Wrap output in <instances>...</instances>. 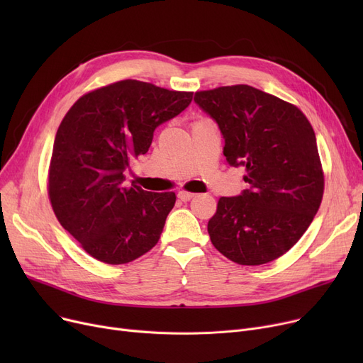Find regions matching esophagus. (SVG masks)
Masks as SVG:
<instances>
[{"instance_id":"1","label":"esophagus","mask_w":363,"mask_h":363,"mask_svg":"<svg viewBox=\"0 0 363 363\" xmlns=\"http://www.w3.org/2000/svg\"><path fill=\"white\" fill-rule=\"evenodd\" d=\"M193 197H194L193 193H186V191H179V193H178V199H179L181 201H189Z\"/></svg>"}]
</instances>
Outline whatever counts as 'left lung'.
Instances as JSON below:
<instances>
[{
	"mask_svg": "<svg viewBox=\"0 0 363 363\" xmlns=\"http://www.w3.org/2000/svg\"><path fill=\"white\" fill-rule=\"evenodd\" d=\"M196 104L219 126L223 156L245 167L249 188L220 197L207 231L238 264L256 266L289 252L320 206L323 175L315 132L293 104L249 85L200 91Z\"/></svg>",
	"mask_w": 363,
	"mask_h": 363,
	"instance_id": "8db88e82",
	"label": "left lung"
}]
</instances>
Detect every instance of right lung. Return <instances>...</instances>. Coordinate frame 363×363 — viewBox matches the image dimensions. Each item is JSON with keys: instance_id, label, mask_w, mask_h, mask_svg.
<instances>
[{"instance_id": "1", "label": "right lung", "mask_w": 363, "mask_h": 363, "mask_svg": "<svg viewBox=\"0 0 363 363\" xmlns=\"http://www.w3.org/2000/svg\"><path fill=\"white\" fill-rule=\"evenodd\" d=\"M193 100L141 81H121L85 94L55 133L48 194L65 230L108 264L135 260L162 235L175 193L123 185L129 162L148 151L152 133Z\"/></svg>"}]
</instances>
